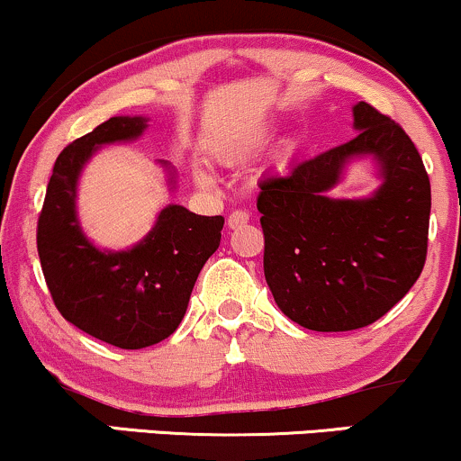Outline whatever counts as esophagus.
<instances>
[{
	"label": "esophagus",
	"mask_w": 461,
	"mask_h": 461,
	"mask_svg": "<svg viewBox=\"0 0 461 461\" xmlns=\"http://www.w3.org/2000/svg\"><path fill=\"white\" fill-rule=\"evenodd\" d=\"M249 221V212L245 210H234L230 216H227V227L230 230H238V227H242Z\"/></svg>",
	"instance_id": "obj_1"
}]
</instances>
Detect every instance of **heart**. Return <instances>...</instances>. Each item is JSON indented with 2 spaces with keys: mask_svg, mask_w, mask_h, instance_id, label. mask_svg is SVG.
Segmentation results:
<instances>
[{
  "mask_svg": "<svg viewBox=\"0 0 461 461\" xmlns=\"http://www.w3.org/2000/svg\"><path fill=\"white\" fill-rule=\"evenodd\" d=\"M264 136H268V131L267 134H262V139ZM194 177H197V182L201 184V186H210V184H212V176H210L208 171H203V168H197V171H194Z\"/></svg>",
  "mask_w": 461,
  "mask_h": 461,
  "instance_id": "1",
  "label": "heart"
}]
</instances>
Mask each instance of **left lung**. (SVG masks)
Returning <instances> with one entry per match:
<instances>
[{"mask_svg":"<svg viewBox=\"0 0 461 461\" xmlns=\"http://www.w3.org/2000/svg\"><path fill=\"white\" fill-rule=\"evenodd\" d=\"M357 136L288 176L260 179L264 277L277 308L305 330L351 331L393 310L425 267L431 186L414 142L373 105H353ZM368 157L383 184L333 200L348 163Z\"/></svg>","mask_w":461,"mask_h":461,"instance_id":"left-lung-1","label":"left lung"}]
</instances>
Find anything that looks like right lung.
I'll use <instances>...</instances> for the list:
<instances>
[{"label":"right lung","mask_w":461,"mask_h":461,"mask_svg":"<svg viewBox=\"0 0 461 461\" xmlns=\"http://www.w3.org/2000/svg\"><path fill=\"white\" fill-rule=\"evenodd\" d=\"M147 116H113L62 149L47 184L36 247L58 312L77 330L119 348H145L177 330L199 271L221 245L223 216L184 205L160 210L134 247L110 251L86 238L77 219V182L104 145L140 139ZM167 184L176 171L160 162Z\"/></svg>","instance_id":"obj_1"}]
</instances>
